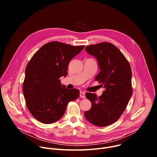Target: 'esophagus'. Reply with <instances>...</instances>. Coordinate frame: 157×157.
I'll return each mask as SVG.
<instances>
[{
	"label": "esophagus",
	"instance_id": "esophagus-1",
	"mask_svg": "<svg viewBox=\"0 0 157 157\" xmlns=\"http://www.w3.org/2000/svg\"><path fill=\"white\" fill-rule=\"evenodd\" d=\"M79 96L81 98H83V99H85L86 98V96H85V93L84 92H80V94H79Z\"/></svg>",
	"mask_w": 157,
	"mask_h": 157
}]
</instances>
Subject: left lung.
<instances>
[{"label":"left lung","instance_id":"8db88e82","mask_svg":"<svg viewBox=\"0 0 157 157\" xmlns=\"http://www.w3.org/2000/svg\"><path fill=\"white\" fill-rule=\"evenodd\" d=\"M86 51L94 56L101 70L95 80L105 88L101 96L86 93L92 106L84 113L86 119L99 127L117 121L124 112L132 95V70L128 60L111 43L87 46Z\"/></svg>","mask_w":157,"mask_h":157}]
</instances>
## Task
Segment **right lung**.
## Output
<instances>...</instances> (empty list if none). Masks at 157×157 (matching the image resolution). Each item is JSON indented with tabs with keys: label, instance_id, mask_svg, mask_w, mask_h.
<instances>
[{
	"label": "right lung",
	"instance_id": "obj_1",
	"mask_svg": "<svg viewBox=\"0 0 157 157\" xmlns=\"http://www.w3.org/2000/svg\"><path fill=\"white\" fill-rule=\"evenodd\" d=\"M84 48L59 41L43 45L29 61L23 83V93L32 115L45 124L64 115L68 104L79 96L76 89L61 85L59 78L68 75L70 61Z\"/></svg>",
	"mask_w": 157,
	"mask_h": 157
}]
</instances>
